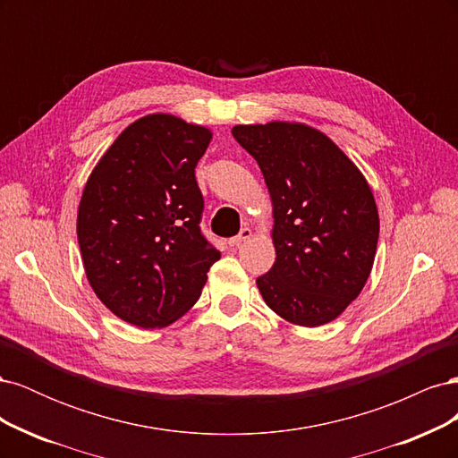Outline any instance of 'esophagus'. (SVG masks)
<instances>
[{"label": "esophagus", "instance_id": "obj_1", "mask_svg": "<svg viewBox=\"0 0 458 458\" xmlns=\"http://www.w3.org/2000/svg\"><path fill=\"white\" fill-rule=\"evenodd\" d=\"M250 239H252V229L244 227V229H241V233L237 234V237L229 239V246H241V244H244L246 241H250Z\"/></svg>", "mask_w": 458, "mask_h": 458}]
</instances>
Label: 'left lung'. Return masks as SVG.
I'll use <instances>...</instances> for the list:
<instances>
[{
    "label": "left lung",
    "mask_w": 458,
    "mask_h": 458,
    "mask_svg": "<svg viewBox=\"0 0 458 458\" xmlns=\"http://www.w3.org/2000/svg\"><path fill=\"white\" fill-rule=\"evenodd\" d=\"M256 158L273 206L276 259L259 294L284 321L321 327L361 294L377 256L380 217L370 185L321 130L273 120L233 128Z\"/></svg>",
    "instance_id": "8db88e82"
}]
</instances>
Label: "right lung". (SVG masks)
Wrapping results in <instances>:
<instances>
[{
	"instance_id": "right-lung-1",
	"label": "right lung",
	"mask_w": 458,
	"mask_h": 458,
	"mask_svg": "<svg viewBox=\"0 0 458 458\" xmlns=\"http://www.w3.org/2000/svg\"><path fill=\"white\" fill-rule=\"evenodd\" d=\"M212 130L155 113L123 130L91 170L76 233L95 296L122 321L168 327L183 317L219 252L200 233L195 168Z\"/></svg>"
}]
</instances>
